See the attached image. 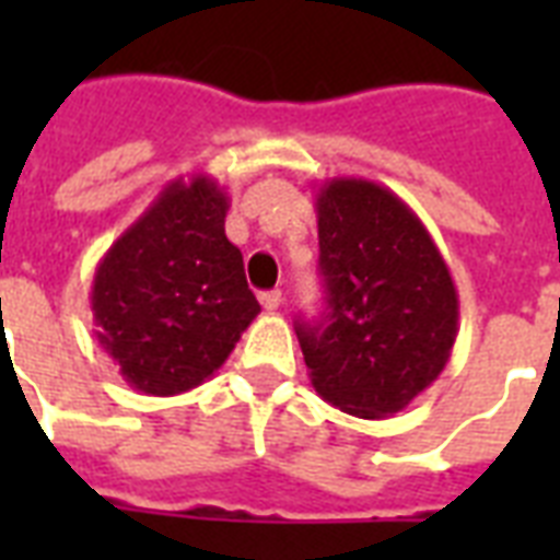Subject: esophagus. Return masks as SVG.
Returning a JSON list of instances; mask_svg holds the SVG:
<instances>
[{"mask_svg": "<svg viewBox=\"0 0 560 560\" xmlns=\"http://www.w3.org/2000/svg\"><path fill=\"white\" fill-rule=\"evenodd\" d=\"M261 305H264V311H279L281 307V290H267V293H261Z\"/></svg>", "mask_w": 560, "mask_h": 560, "instance_id": "obj_1", "label": "esophagus"}]
</instances>
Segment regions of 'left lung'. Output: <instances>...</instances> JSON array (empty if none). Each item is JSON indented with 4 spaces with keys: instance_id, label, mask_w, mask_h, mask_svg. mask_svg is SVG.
<instances>
[{
    "instance_id": "left-lung-1",
    "label": "left lung",
    "mask_w": 560,
    "mask_h": 560,
    "mask_svg": "<svg viewBox=\"0 0 560 560\" xmlns=\"http://www.w3.org/2000/svg\"><path fill=\"white\" fill-rule=\"evenodd\" d=\"M325 314L296 319L316 395L358 418H386L442 374L459 331V296L418 214L369 179L316 194Z\"/></svg>"
}]
</instances>
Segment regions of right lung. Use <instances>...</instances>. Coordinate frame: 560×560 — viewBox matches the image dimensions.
Wrapping results in <instances>:
<instances>
[{"label": "right lung", "instance_id": "obj_1", "mask_svg": "<svg viewBox=\"0 0 560 560\" xmlns=\"http://www.w3.org/2000/svg\"><path fill=\"white\" fill-rule=\"evenodd\" d=\"M226 211L211 177L174 179L101 258L90 293L95 337L142 395L209 381L261 314Z\"/></svg>", "mask_w": 560, "mask_h": 560}]
</instances>
